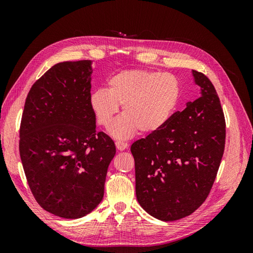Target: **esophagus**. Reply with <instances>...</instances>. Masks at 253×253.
Wrapping results in <instances>:
<instances>
[{
    "label": "esophagus",
    "mask_w": 253,
    "mask_h": 253,
    "mask_svg": "<svg viewBox=\"0 0 253 253\" xmlns=\"http://www.w3.org/2000/svg\"><path fill=\"white\" fill-rule=\"evenodd\" d=\"M115 143H116V147L119 151H124L128 147V143L126 141H122V140H116V142Z\"/></svg>",
    "instance_id": "obj_1"
}]
</instances>
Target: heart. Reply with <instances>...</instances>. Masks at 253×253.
<instances>
[{
  "mask_svg": "<svg viewBox=\"0 0 253 253\" xmlns=\"http://www.w3.org/2000/svg\"><path fill=\"white\" fill-rule=\"evenodd\" d=\"M108 90L98 88L89 102L97 122L110 128L122 106V116L112 128L117 138L137 131L152 133L167 124L177 105L179 84L170 74L145 70L126 71L109 80Z\"/></svg>",
  "mask_w": 253,
  "mask_h": 253,
  "instance_id": "heart-1",
  "label": "heart"
}]
</instances>
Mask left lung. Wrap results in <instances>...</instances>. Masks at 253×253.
I'll use <instances>...</instances> for the list:
<instances>
[{"instance_id":"left-lung-1","label":"left lung","mask_w":253,"mask_h":253,"mask_svg":"<svg viewBox=\"0 0 253 253\" xmlns=\"http://www.w3.org/2000/svg\"><path fill=\"white\" fill-rule=\"evenodd\" d=\"M192 74L202 96L131 145L137 201L165 221L186 217L203 205L225 150L226 122L216 90L203 73Z\"/></svg>"}]
</instances>
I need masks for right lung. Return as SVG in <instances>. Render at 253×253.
Returning a JSON list of instances; mask_svg holds the SVG:
<instances>
[{"mask_svg": "<svg viewBox=\"0 0 253 253\" xmlns=\"http://www.w3.org/2000/svg\"><path fill=\"white\" fill-rule=\"evenodd\" d=\"M89 60L53 65L27 95L20 126V156L28 186L44 210L80 218L100 204L116 154L109 135L96 131L90 108Z\"/></svg>", "mask_w": 253, "mask_h": 253, "instance_id": "right-lung-1", "label": "right lung"}]
</instances>
